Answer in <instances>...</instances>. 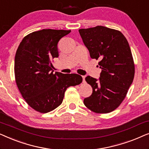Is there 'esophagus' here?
Instances as JSON below:
<instances>
[{
	"mask_svg": "<svg viewBox=\"0 0 149 149\" xmlns=\"http://www.w3.org/2000/svg\"><path fill=\"white\" fill-rule=\"evenodd\" d=\"M82 78H83V83H85V77H84V76H83V77H82Z\"/></svg>",
	"mask_w": 149,
	"mask_h": 149,
	"instance_id": "1",
	"label": "esophagus"
}]
</instances>
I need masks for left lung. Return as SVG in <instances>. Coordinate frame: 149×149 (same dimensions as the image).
Returning <instances> with one entry per match:
<instances>
[{"label":"left lung","mask_w":149,"mask_h":149,"mask_svg":"<svg viewBox=\"0 0 149 149\" xmlns=\"http://www.w3.org/2000/svg\"><path fill=\"white\" fill-rule=\"evenodd\" d=\"M79 32L91 58L100 60L102 69L99 80L85 78L93 92L83 102L94 113H111L121 104L134 80L135 67L129 43L119 30L104 26Z\"/></svg>","instance_id":"obj_1"}]
</instances>
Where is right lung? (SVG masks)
<instances>
[{"mask_svg":"<svg viewBox=\"0 0 149 149\" xmlns=\"http://www.w3.org/2000/svg\"><path fill=\"white\" fill-rule=\"evenodd\" d=\"M71 30L43 29L26 36L18 47L14 72L16 84L30 107L47 113L62 104L66 89L82 82L77 74L52 70L51 62L59 56L58 43Z\"/></svg>","mask_w":149,"mask_h":149,"instance_id":"right-lung-1","label":"right lung"}]
</instances>
